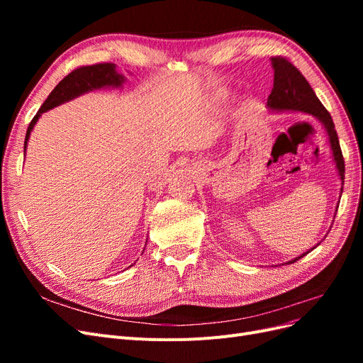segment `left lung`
<instances>
[{"instance_id": "left-lung-1", "label": "left lung", "mask_w": 363, "mask_h": 363, "mask_svg": "<svg viewBox=\"0 0 363 363\" xmlns=\"http://www.w3.org/2000/svg\"><path fill=\"white\" fill-rule=\"evenodd\" d=\"M271 65L274 69V87L268 96L267 106L271 108V111H277V112H283V111L304 112V113L313 115L318 121H320L327 131L328 142H330V148L333 152V160L336 163V169L344 184L345 163H344L342 151H340L337 133L335 130V124L330 113L327 112V108L323 106V103L318 100V96L315 95L309 82L304 79L303 74L296 69L288 59L280 57V56L271 57ZM340 191H342V188H340ZM307 252H304V255L298 256L296 259H292L288 263L296 262L303 256H306Z\"/></svg>"}]
</instances>
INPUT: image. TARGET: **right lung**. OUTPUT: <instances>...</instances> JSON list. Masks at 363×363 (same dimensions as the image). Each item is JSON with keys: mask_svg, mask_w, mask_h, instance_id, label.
<instances>
[{"mask_svg": "<svg viewBox=\"0 0 363 363\" xmlns=\"http://www.w3.org/2000/svg\"><path fill=\"white\" fill-rule=\"evenodd\" d=\"M125 82V77L116 71L115 63H96L91 65V67H82L74 69L71 74H68L65 79L54 87L52 92L48 95V98L40 106L35 118L31 119V123L27 128V135L24 140V155L27 150V142L30 138V133L33 127L36 125L38 119L42 113L48 112L50 108L57 107L63 103H67L72 98L80 96L86 92L94 89H101V87H121Z\"/></svg>", "mask_w": 363, "mask_h": 363, "instance_id": "add662e5", "label": "right lung"}]
</instances>
